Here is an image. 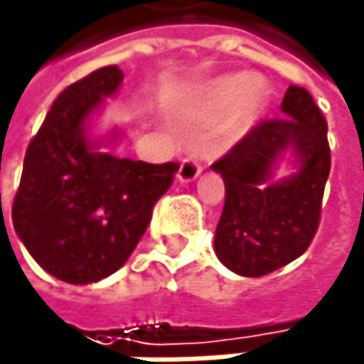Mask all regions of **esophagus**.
Returning <instances> with one entry per match:
<instances>
[{
	"instance_id": "obj_1",
	"label": "esophagus",
	"mask_w": 364,
	"mask_h": 364,
	"mask_svg": "<svg viewBox=\"0 0 364 364\" xmlns=\"http://www.w3.org/2000/svg\"><path fill=\"white\" fill-rule=\"evenodd\" d=\"M200 170H203V166H200V161H198V159H194V157H186L183 161H181V168H178L176 178L181 181V183H190V181H194V178L200 174Z\"/></svg>"
}]
</instances>
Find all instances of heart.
<instances>
[{
  "label": "heart",
  "mask_w": 364,
  "mask_h": 364,
  "mask_svg": "<svg viewBox=\"0 0 364 364\" xmlns=\"http://www.w3.org/2000/svg\"><path fill=\"white\" fill-rule=\"evenodd\" d=\"M263 88L259 82H248L246 75H226L211 82L205 90L209 112L222 114L232 105V124L252 122L263 107Z\"/></svg>",
  "instance_id": "heart-1"
}]
</instances>
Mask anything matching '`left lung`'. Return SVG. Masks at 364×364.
<instances>
[{
    "label": "left lung",
    "instance_id": "8db88e82",
    "mask_svg": "<svg viewBox=\"0 0 364 364\" xmlns=\"http://www.w3.org/2000/svg\"><path fill=\"white\" fill-rule=\"evenodd\" d=\"M280 109L282 116L255 122L211 166L226 186L215 255L240 276L259 278L304 255L321 220L330 174L328 122L311 92L296 84L284 92ZM287 146L299 153L301 172L265 186Z\"/></svg>",
    "mask_w": 364,
    "mask_h": 364
}]
</instances>
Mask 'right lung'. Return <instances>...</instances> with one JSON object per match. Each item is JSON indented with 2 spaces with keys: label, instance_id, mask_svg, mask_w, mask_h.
Listing matches in <instances>:
<instances>
[{
  "label": "right lung",
  "instance_id": "add662e5",
  "mask_svg": "<svg viewBox=\"0 0 364 364\" xmlns=\"http://www.w3.org/2000/svg\"><path fill=\"white\" fill-rule=\"evenodd\" d=\"M120 82L122 70L112 64L60 92L25 151L12 203L25 248L70 284L97 282L124 265L178 170L176 161L120 159L86 142V118Z\"/></svg>",
  "mask_w": 364,
  "mask_h": 364
}]
</instances>
